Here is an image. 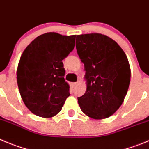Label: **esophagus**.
<instances>
[{
  "label": "esophagus",
  "instance_id": "esophagus-1",
  "mask_svg": "<svg viewBox=\"0 0 149 149\" xmlns=\"http://www.w3.org/2000/svg\"><path fill=\"white\" fill-rule=\"evenodd\" d=\"M80 82H81V81H80L79 80V81H76V82L73 83V86H74V87H76V86H78L79 84H80Z\"/></svg>",
  "mask_w": 149,
  "mask_h": 149
}]
</instances>
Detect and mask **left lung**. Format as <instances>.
<instances>
[{
	"mask_svg": "<svg viewBox=\"0 0 149 149\" xmlns=\"http://www.w3.org/2000/svg\"><path fill=\"white\" fill-rule=\"evenodd\" d=\"M76 46L87 84L85 93L78 98L79 107L91 118H107L127 93L131 78L127 56L115 40L98 33L77 35Z\"/></svg>",
	"mask_w": 149,
	"mask_h": 149,
	"instance_id": "1",
	"label": "left lung"
}]
</instances>
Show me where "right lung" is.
Wrapping results in <instances>:
<instances>
[{
	"mask_svg": "<svg viewBox=\"0 0 149 149\" xmlns=\"http://www.w3.org/2000/svg\"><path fill=\"white\" fill-rule=\"evenodd\" d=\"M76 35L48 32L24 50L17 69V81L26 107L37 116L57 115L70 95L62 60L75 47Z\"/></svg>",
	"mask_w": 149,
	"mask_h": 149,
	"instance_id": "add662e5",
	"label": "right lung"
}]
</instances>
